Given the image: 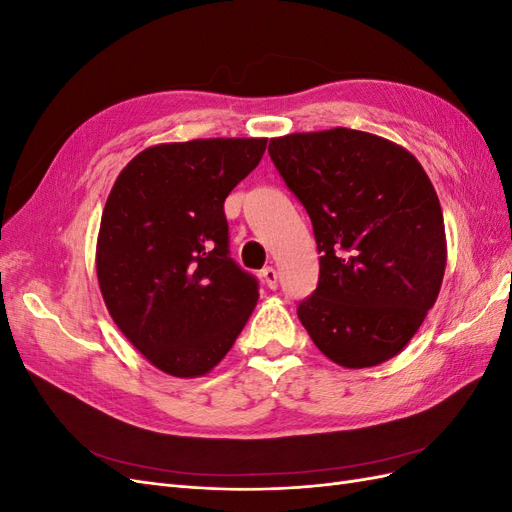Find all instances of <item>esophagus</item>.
Returning <instances> with one entry per match:
<instances>
[{
  "instance_id": "34e87169",
  "label": "esophagus",
  "mask_w": 512,
  "mask_h": 512,
  "mask_svg": "<svg viewBox=\"0 0 512 512\" xmlns=\"http://www.w3.org/2000/svg\"><path fill=\"white\" fill-rule=\"evenodd\" d=\"M260 277H262V282H265V286H269L271 290H275V288H277V271H275L273 267L262 269Z\"/></svg>"
}]
</instances>
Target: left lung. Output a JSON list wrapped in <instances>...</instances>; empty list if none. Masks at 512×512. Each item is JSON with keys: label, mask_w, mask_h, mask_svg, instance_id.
Segmentation results:
<instances>
[{"label": "left lung", "mask_w": 512, "mask_h": 512, "mask_svg": "<svg viewBox=\"0 0 512 512\" xmlns=\"http://www.w3.org/2000/svg\"><path fill=\"white\" fill-rule=\"evenodd\" d=\"M269 153L322 254L301 324L346 369L393 359L421 329L446 269L444 218L425 168L406 147L350 128L275 136Z\"/></svg>", "instance_id": "obj_1"}]
</instances>
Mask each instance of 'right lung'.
<instances>
[{"label":"right lung","instance_id":"right-lung-1","mask_svg":"<svg viewBox=\"0 0 512 512\" xmlns=\"http://www.w3.org/2000/svg\"><path fill=\"white\" fill-rule=\"evenodd\" d=\"M267 138H196L143 149L106 198L96 243L104 305L145 359L175 378L218 365L258 303L228 256L224 200Z\"/></svg>","mask_w":512,"mask_h":512}]
</instances>
